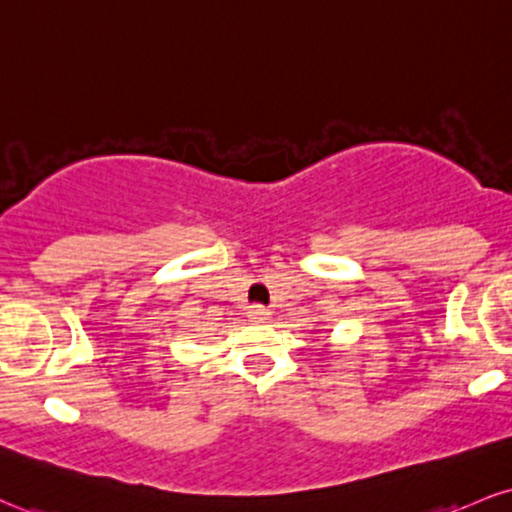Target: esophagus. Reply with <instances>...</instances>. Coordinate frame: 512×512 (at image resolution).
Segmentation results:
<instances>
[{
    "mask_svg": "<svg viewBox=\"0 0 512 512\" xmlns=\"http://www.w3.org/2000/svg\"><path fill=\"white\" fill-rule=\"evenodd\" d=\"M248 317L252 319V322H264V319L269 317V312L264 310L262 305H252L250 310H248Z\"/></svg>",
    "mask_w": 512,
    "mask_h": 512,
    "instance_id": "34e87169",
    "label": "esophagus"
}]
</instances>
